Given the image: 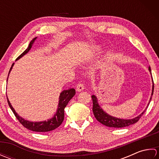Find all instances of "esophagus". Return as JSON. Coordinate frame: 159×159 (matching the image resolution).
Returning <instances> with one entry per match:
<instances>
[{
  "label": "esophagus",
  "instance_id": "34e87169",
  "mask_svg": "<svg viewBox=\"0 0 159 159\" xmlns=\"http://www.w3.org/2000/svg\"><path fill=\"white\" fill-rule=\"evenodd\" d=\"M84 89L85 88H84V85L82 83H79L76 87V90L77 92H81V91H83Z\"/></svg>",
  "mask_w": 159,
  "mask_h": 159
}]
</instances>
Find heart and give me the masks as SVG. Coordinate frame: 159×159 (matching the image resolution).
<instances>
[{"label": "heart", "instance_id": "obj_1", "mask_svg": "<svg viewBox=\"0 0 159 159\" xmlns=\"http://www.w3.org/2000/svg\"><path fill=\"white\" fill-rule=\"evenodd\" d=\"M100 48H101V47L100 46H98V45L95 46H94V48H93L94 50H96V51H99V50H100Z\"/></svg>", "mask_w": 159, "mask_h": 159}]
</instances>
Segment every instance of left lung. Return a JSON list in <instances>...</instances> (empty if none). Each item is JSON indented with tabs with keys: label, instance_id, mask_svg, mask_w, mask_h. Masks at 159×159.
<instances>
[{
	"label": "left lung",
	"instance_id": "obj_1",
	"mask_svg": "<svg viewBox=\"0 0 159 159\" xmlns=\"http://www.w3.org/2000/svg\"><path fill=\"white\" fill-rule=\"evenodd\" d=\"M148 70L149 72L151 73V68L150 67H148ZM152 94H151V97L149 101V103H148L147 107L146 108L142 113H141L139 116L133 118V119H121V118H118L113 117L112 116H110L109 114H108L104 111L102 107L100 106V104L98 103V100L97 97L95 95H92V101H93V115L95 116L96 119L100 122L101 124H102L104 126H107L108 127H112V128H124V127H126L130 126V125L134 124L137 123L139 120L140 119V117L144 113L145 111L147 109V108L149 105V104L150 102V100L152 99V96L153 95V92H154V82H153V79H152Z\"/></svg>",
	"mask_w": 159,
	"mask_h": 159
}]
</instances>
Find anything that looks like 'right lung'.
Wrapping results in <instances>:
<instances>
[{
  "label": "right lung",
  "instance_id": "right-lung-1",
  "mask_svg": "<svg viewBox=\"0 0 159 159\" xmlns=\"http://www.w3.org/2000/svg\"><path fill=\"white\" fill-rule=\"evenodd\" d=\"M36 39H37V37L31 40V42L29 43L28 48H26L25 51H24L21 55H20L18 58L16 59V61L20 59L24 55H25L26 53L29 52V50L32 48L33 43L35 42ZM13 65H14V63L12 64L11 68H10L8 76L9 75L10 72H11V70H12ZM7 80H8V78H7ZM75 93H76V91L74 89H69L67 90H63V92H61L60 96H59L58 108H57L56 113H55V115H54V116L47 121L45 120V121H31L24 119V118L22 117H20L19 115L16 112L15 109H13V107L11 106V104L10 103L7 98V102H8L10 109H11L13 114L15 115V116L16 117L17 119H18L20 122L23 125V126H25L26 128H27V129L30 130L35 131V132H49V131L56 129L57 128H58L60 125L62 124L63 121L64 120V109H65V107L67 106V104L69 102V101L72 98L74 95H75Z\"/></svg>",
  "mask_w": 159,
  "mask_h": 159
}]
</instances>
